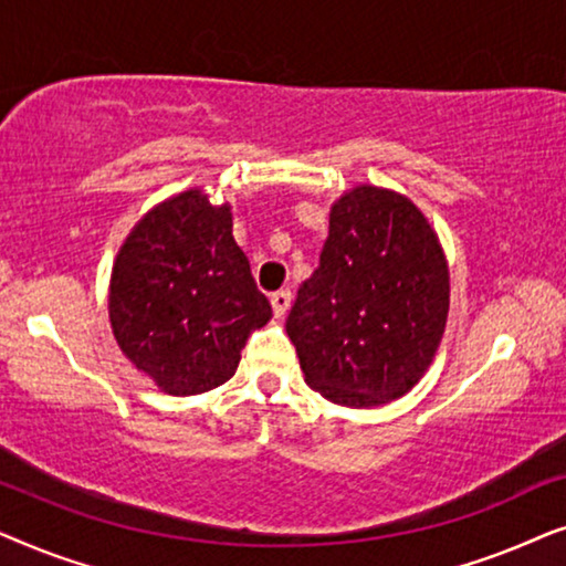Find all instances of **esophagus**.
I'll list each match as a JSON object with an SVG mask.
<instances>
[{"label": "esophagus", "mask_w": 566, "mask_h": 566, "mask_svg": "<svg viewBox=\"0 0 566 566\" xmlns=\"http://www.w3.org/2000/svg\"><path fill=\"white\" fill-rule=\"evenodd\" d=\"M291 291H275L273 296H270V304H273V312L275 316H283L285 312L291 308Z\"/></svg>", "instance_id": "obj_1"}]
</instances>
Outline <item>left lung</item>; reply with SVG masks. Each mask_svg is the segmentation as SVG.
I'll list each match as a JSON object with an SVG mask.
<instances>
[{"mask_svg": "<svg viewBox=\"0 0 566 566\" xmlns=\"http://www.w3.org/2000/svg\"><path fill=\"white\" fill-rule=\"evenodd\" d=\"M448 268L412 200L360 185L332 206L319 268L301 283L285 332L306 384L343 407L405 397L436 358Z\"/></svg>", "mask_w": 566, "mask_h": 566, "instance_id": "obj_1", "label": "left lung"}]
</instances>
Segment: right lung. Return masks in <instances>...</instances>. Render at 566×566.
<instances>
[{"label": "right lung", "instance_id": "1", "mask_svg": "<svg viewBox=\"0 0 566 566\" xmlns=\"http://www.w3.org/2000/svg\"><path fill=\"white\" fill-rule=\"evenodd\" d=\"M270 316V301L231 237L229 206H211L200 190L146 213L115 260L113 335L172 397L229 381L247 337Z\"/></svg>", "mask_w": 566, "mask_h": 566}]
</instances>
